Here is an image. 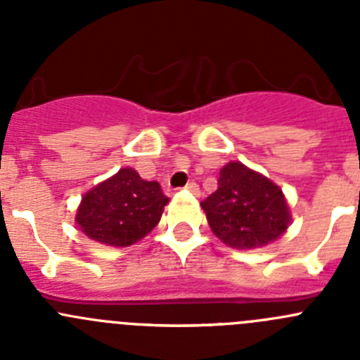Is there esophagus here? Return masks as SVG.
<instances>
[{
	"mask_svg": "<svg viewBox=\"0 0 360 360\" xmlns=\"http://www.w3.org/2000/svg\"><path fill=\"white\" fill-rule=\"evenodd\" d=\"M186 191H189V193L194 194V196H200V186H198L196 182H189V184H187Z\"/></svg>",
	"mask_w": 360,
	"mask_h": 360,
	"instance_id": "esophagus-1",
	"label": "esophagus"
}]
</instances>
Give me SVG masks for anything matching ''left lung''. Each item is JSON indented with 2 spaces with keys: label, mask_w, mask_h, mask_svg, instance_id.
<instances>
[{
  "label": "left lung",
  "mask_w": 360,
  "mask_h": 360,
  "mask_svg": "<svg viewBox=\"0 0 360 360\" xmlns=\"http://www.w3.org/2000/svg\"><path fill=\"white\" fill-rule=\"evenodd\" d=\"M201 207L215 237L235 249L266 245L290 224L283 191L242 162H229L219 171L217 191Z\"/></svg>",
  "instance_id": "1"
}]
</instances>
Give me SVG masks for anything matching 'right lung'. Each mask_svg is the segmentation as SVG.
Segmentation results:
<instances>
[{"instance_id":"obj_1","label":"right lung","mask_w":360,"mask_h":360,"mask_svg":"<svg viewBox=\"0 0 360 360\" xmlns=\"http://www.w3.org/2000/svg\"><path fill=\"white\" fill-rule=\"evenodd\" d=\"M167 201L159 182H146L125 167L84 194L75 222L101 244L127 248L155 228Z\"/></svg>"}]
</instances>
